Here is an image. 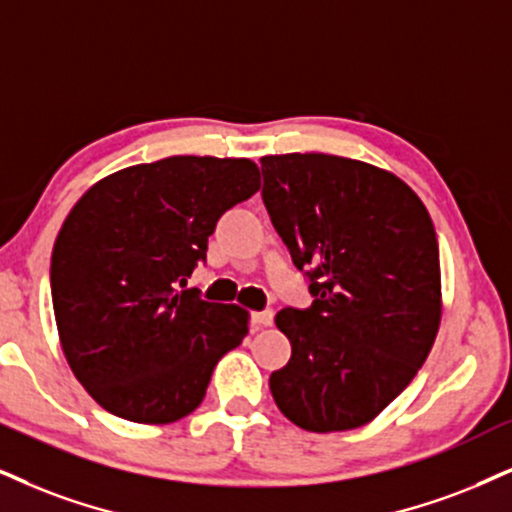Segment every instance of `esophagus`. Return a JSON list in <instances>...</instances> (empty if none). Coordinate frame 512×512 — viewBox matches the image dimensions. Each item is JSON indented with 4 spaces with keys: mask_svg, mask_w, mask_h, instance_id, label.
<instances>
[{
    "mask_svg": "<svg viewBox=\"0 0 512 512\" xmlns=\"http://www.w3.org/2000/svg\"><path fill=\"white\" fill-rule=\"evenodd\" d=\"M273 318H275L273 311H258L251 315V320H254L256 327H270L273 325Z\"/></svg>",
    "mask_w": 512,
    "mask_h": 512,
    "instance_id": "obj_1",
    "label": "esophagus"
}]
</instances>
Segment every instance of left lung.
<instances>
[{
	"label": "left lung",
	"instance_id": "left-lung-1",
	"mask_svg": "<svg viewBox=\"0 0 512 512\" xmlns=\"http://www.w3.org/2000/svg\"><path fill=\"white\" fill-rule=\"evenodd\" d=\"M261 170L263 204L315 296L275 315L292 358L270 391L301 430H356L408 387L437 339L432 218L406 182L363 161L282 154Z\"/></svg>",
	"mask_w": 512,
	"mask_h": 512
}]
</instances>
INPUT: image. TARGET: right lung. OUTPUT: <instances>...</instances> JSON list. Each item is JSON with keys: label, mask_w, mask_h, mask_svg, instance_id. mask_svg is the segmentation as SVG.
I'll return each instance as SVG.
<instances>
[{"label": "right lung", "mask_w": 512, "mask_h": 512, "mask_svg": "<svg viewBox=\"0 0 512 512\" xmlns=\"http://www.w3.org/2000/svg\"><path fill=\"white\" fill-rule=\"evenodd\" d=\"M261 189L249 159L170 156L99 180L63 220L52 301L63 356L104 410L168 425L204 401L249 313L182 289L227 208Z\"/></svg>", "instance_id": "right-lung-1"}]
</instances>
